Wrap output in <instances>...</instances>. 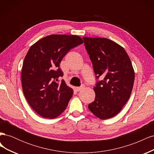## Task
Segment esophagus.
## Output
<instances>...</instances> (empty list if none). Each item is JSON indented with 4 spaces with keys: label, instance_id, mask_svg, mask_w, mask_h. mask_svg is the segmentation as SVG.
<instances>
[{
    "label": "esophagus",
    "instance_id": "esophagus-1",
    "mask_svg": "<svg viewBox=\"0 0 154 154\" xmlns=\"http://www.w3.org/2000/svg\"><path fill=\"white\" fill-rule=\"evenodd\" d=\"M85 84H82L80 87H76V89L77 91H82V89H83V88H85Z\"/></svg>",
    "mask_w": 154,
    "mask_h": 154
}]
</instances>
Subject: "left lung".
I'll use <instances>...</instances> for the list:
<instances>
[{
    "mask_svg": "<svg viewBox=\"0 0 154 154\" xmlns=\"http://www.w3.org/2000/svg\"><path fill=\"white\" fill-rule=\"evenodd\" d=\"M96 78V97L88 108L96 117L106 119L118 114L132 91L134 71L122 46L105 38L83 37Z\"/></svg>",
    "mask_w": 154,
    "mask_h": 154,
    "instance_id": "8db88e82",
    "label": "left lung"
}]
</instances>
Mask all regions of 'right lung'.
<instances>
[{
	"label": "right lung",
	"instance_id": "add662e5",
	"mask_svg": "<svg viewBox=\"0 0 154 154\" xmlns=\"http://www.w3.org/2000/svg\"><path fill=\"white\" fill-rule=\"evenodd\" d=\"M83 42L76 35H51L29 48L23 63L22 85L26 100L36 112L45 118L58 117L67 108L73 90L62 80L60 69L68 51Z\"/></svg>",
	"mask_w": 154,
	"mask_h": 154
}]
</instances>
